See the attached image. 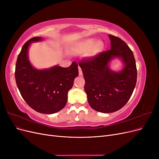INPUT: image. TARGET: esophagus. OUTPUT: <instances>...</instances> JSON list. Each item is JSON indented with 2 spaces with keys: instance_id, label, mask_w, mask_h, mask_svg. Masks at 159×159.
<instances>
[{
  "instance_id": "obj_1",
  "label": "esophagus",
  "mask_w": 159,
  "mask_h": 159,
  "mask_svg": "<svg viewBox=\"0 0 159 159\" xmlns=\"http://www.w3.org/2000/svg\"><path fill=\"white\" fill-rule=\"evenodd\" d=\"M78 69H79V74H80V75H83V72H82V70H81V68H80V66L78 67Z\"/></svg>"
}]
</instances>
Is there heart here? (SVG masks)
<instances>
[{
	"instance_id": "obj_1",
	"label": "heart",
	"mask_w": 159,
	"mask_h": 159,
	"mask_svg": "<svg viewBox=\"0 0 159 159\" xmlns=\"http://www.w3.org/2000/svg\"><path fill=\"white\" fill-rule=\"evenodd\" d=\"M95 40L93 38L85 39L72 46L70 48V52L74 55L81 54L88 51L91 47L89 52V56H93L97 54L103 48V44L102 41L99 40L95 43Z\"/></svg>"
}]
</instances>
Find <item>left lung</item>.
Returning a JSON list of instances; mask_svg holds the SVG:
<instances>
[{"label": "left lung", "mask_w": 159, "mask_h": 159, "mask_svg": "<svg viewBox=\"0 0 159 159\" xmlns=\"http://www.w3.org/2000/svg\"><path fill=\"white\" fill-rule=\"evenodd\" d=\"M111 49L80 61L90 107L102 113H113L125 105L135 88L137 71L132 50L121 38L109 35ZM115 57L121 58L124 68L119 72L109 68Z\"/></svg>", "instance_id": "1"}]
</instances>
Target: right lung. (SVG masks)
I'll list each match as a JSON object with an SVG mask.
<instances>
[{
  "label": "right lung",
  "mask_w": 159,
  "mask_h": 159,
  "mask_svg": "<svg viewBox=\"0 0 159 159\" xmlns=\"http://www.w3.org/2000/svg\"><path fill=\"white\" fill-rule=\"evenodd\" d=\"M41 40V37H34L24 44L16 60L15 79L22 98L31 108L41 113L52 114L65 107L68 91L79 74L78 66L74 61L68 68H34L28 58V48L30 43Z\"/></svg>",
  "instance_id": "1"
}]
</instances>
